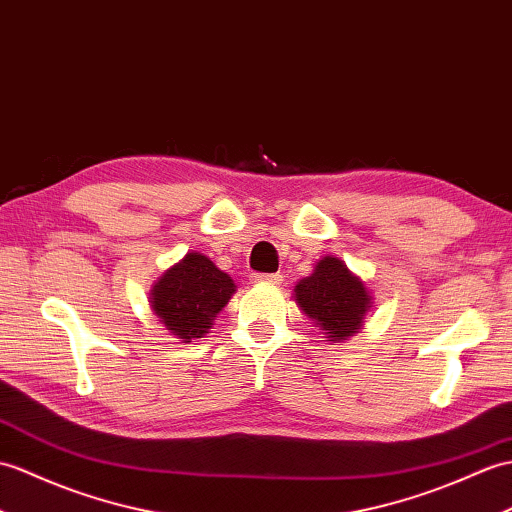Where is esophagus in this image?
I'll return each instance as SVG.
<instances>
[{"mask_svg":"<svg viewBox=\"0 0 512 512\" xmlns=\"http://www.w3.org/2000/svg\"><path fill=\"white\" fill-rule=\"evenodd\" d=\"M257 281H264V283H281L283 277L279 275V272H270V275H257L255 277Z\"/></svg>","mask_w":512,"mask_h":512,"instance_id":"obj_1","label":"esophagus"}]
</instances>
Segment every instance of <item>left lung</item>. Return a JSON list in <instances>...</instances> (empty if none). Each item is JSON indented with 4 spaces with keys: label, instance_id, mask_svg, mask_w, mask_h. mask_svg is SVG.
Returning a JSON list of instances; mask_svg holds the SVG:
<instances>
[{
    "label": "left lung",
    "instance_id": "left-lung-1",
    "mask_svg": "<svg viewBox=\"0 0 512 512\" xmlns=\"http://www.w3.org/2000/svg\"><path fill=\"white\" fill-rule=\"evenodd\" d=\"M294 292L301 310L334 342L353 336L371 307L364 283L338 257L320 259L314 275L296 283Z\"/></svg>",
    "mask_w": 512,
    "mask_h": 512
}]
</instances>
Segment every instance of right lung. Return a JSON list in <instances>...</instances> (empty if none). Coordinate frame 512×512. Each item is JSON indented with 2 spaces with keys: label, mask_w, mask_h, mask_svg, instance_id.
<instances>
[{
  "label": "right lung",
  "mask_w": 512,
  "mask_h": 512,
  "mask_svg": "<svg viewBox=\"0 0 512 512\" xmlns=\"http://www.w3.org/2000/svg\"><path fill=\"white\" fill-rule=\"evenodd\" d=\"M235 292L233 279L205 255L189 253L152 290V310L170 334L189 342L202 338Z\"/></svg>",
  "instance_id": "add662e5"
}]
</instances>
